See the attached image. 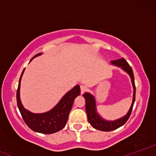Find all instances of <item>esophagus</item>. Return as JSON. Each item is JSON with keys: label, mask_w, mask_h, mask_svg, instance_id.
I'll return each instance as SVG.
<instances>
[{"label": "esophagus", "mask_w": 156, "mask_h": 156, "mask_svg": "<svg viewBox=\"0 0 156 156\" xmlns=\"http://www.w3.org/2000/svg\"><path fill=\"white\" fill-rule=\"evenodd\" d=\"M87 91V88L86 87H84V86H80V94H83L84 92H86Z\"/></svg>", "instance_id": "1"}]
</instances>
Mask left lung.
<instances>
[{
	"label": "left lung",
	"mask_w": 156,
	"mask_h": 156,
	"mask_svg": "<svg viewBox=\"0 0 156 156\" xmlns=\"http://www.w3.org/2000/svg\"><path fill=\"white\" fill-rule=\"evenodd\" d=\"M112 65L116 66V67H120L123 70L125 71L128 75H129L130 78H131L132 85L133 87V102H132L131 106L128 111L126 115L124 117L119 118V119H116L114 121H108L103 119L101 116L97 112L96 109V102L94 97L90 93L86 92L83 94V98H85L86 101V112H87V118H88L89 122L94 128L97 130H102V131H112L117 128L121 127L128 121L129 119L130 114H131L132 109L135 102V96H136V87L135 82H134V76L133 73V69L130 67L129 64L127 62V61L124 58H122L120 59L114 60L111 62Z\"/></svg>",
	"instance_id": "8db88e82"
}]
</instances>
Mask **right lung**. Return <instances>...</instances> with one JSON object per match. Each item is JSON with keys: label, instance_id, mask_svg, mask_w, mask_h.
I'll return each mask as SVG.
<instances>
[{"label": "right lung", "instance_id": "right-lung-1", "mask_svg": "<svg viewBox=\"0 0 156 156\" xmlns=\"http://www.w3.org/2000/svg\"><path fill=\"white\" fill-rule=\"evenodd\" d=\"M42 53H39L35 55L31 58V60L35 57L42 55ZM24 70L25 69H23L20 78L18 88L17 91V106L23 120L28 125V128L37 133L51 134L59 131L66 125L74 100L80 94L79 85H76L71 90L66 93L54 108H52L49 112L42 113V114H34L23 107L20 98V81Z\"/></svg>", "mask_w": 156, "mask_h": 156}]
</instances>
